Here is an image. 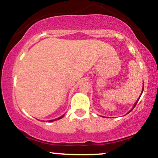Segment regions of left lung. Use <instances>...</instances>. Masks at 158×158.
I'll list each match as a JSON object with an SVG mask.
<instances>
[{"label": "left lung", "mask_w": 158, "mask_h": 158, "mask_svg": "<svg viewBox=\"0 0 158 158\" xmlns=\"http://www.w3.org/2000/svg\"><path fill=\"white\" fill-rule=\"evenodd\" d=\"M143 90H142V94H143ZM140 97H141V96H140ZM139 99H137V102H136V103H135V106H134V108H135V106H136V105H137V102H138V100H139ZM133 108H132V109H133ZM131 109V110H132ZM131 110H130V111H131ZM128 113H129V112H128Z\"/></svg>", "instance_id": "obj_1"}]
</instances>
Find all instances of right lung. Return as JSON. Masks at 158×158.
Returning <instances> with one entry per match:
<instances>
[{"instance_id":"1","label":"right lung","mask_w":158,"mask_h":158,"mask_svg":"<svg viewBox=\"0 0 158 158\" xmlns=\"http://www.w3.org/2000/svg\"><path fill=\"white\" fill-rule=\"evenodd\" d=\"M64 117V115H63V116H61V117H59V118H58V119H52V120H49L48 121V122H53V121H55V120H57V119H61V118H62V117Z\"/></svg>"}]
</instances>
